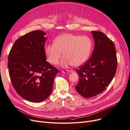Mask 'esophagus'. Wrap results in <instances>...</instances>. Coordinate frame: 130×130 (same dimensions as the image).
Segmentation results:
<instances>
[{"label": "esophagus", "mask_w": 130, "mask_h": 130, "mask_svg": "<svg viewBox=\"0 0 130 130\" xmlns=\"http://www.w3.org/2000/svg\"><path fill=\"white\" fill-rule=\"evenodd\" d=\"M71 71L70 70H65V71H62V73L64 74H69L70 73Z\"/></svg>", "instance_id": "obj_1"}]
</instances>
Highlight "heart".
<instances>
[{"mask_svg":"<svg viewBox=\"0 0 130 130\" xmlns=\"http://www.w3.org/2000/svg\"><path fill=\"white\" fill-rule=\"evenodd\" d=\"M92 46V40L87 36L65 34L57 36L54 43L46 45L45 52L48 61L52 64L58 63L63 53L64 56L60 63L61 66H79L89 58Z\"/></svg>","mask_w":130,"mask_h":130,"instance_id":"1","label":"heart"}]
</instances>
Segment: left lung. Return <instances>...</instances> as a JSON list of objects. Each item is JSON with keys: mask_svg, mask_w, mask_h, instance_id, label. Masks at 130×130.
<instances>
[{"mask_svg": "<svg viewBox=\"0 0 130 130\" xmlns=\"http://www.w3.org/2000/svg\"><path fill=\"white\" fill-rule=\"evenodd\" d=\"M95 46L92 56L76 69L79 82L76 90L85 98L93 97L107 87L117 69V57L114 44L105 34L92 31Z\"/></svg>", "mask_w": 130, "mask_h": 130, "instance_id": "1", "label": "left lung"}]
</instances>
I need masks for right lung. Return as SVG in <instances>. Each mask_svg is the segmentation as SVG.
<instances>
[{
    "label": "right lung",
    "instance_id": "right-lung-1",
    "mask_svg": "<svg viewBox=\"0 0 130 130\" xmlns=\"http://www.w3.org/2000/svg\"><path fill=\"white\" fill-rule=\"evenodd\" d=\"M45 35L42 30L25 34L17 39L8 55L12 86L20 96L30 102H41L50 96L59 72L46 61Z\"/></svg>",
    "mask_w": 130,
    "mask_h": 130
}]
</instances>
